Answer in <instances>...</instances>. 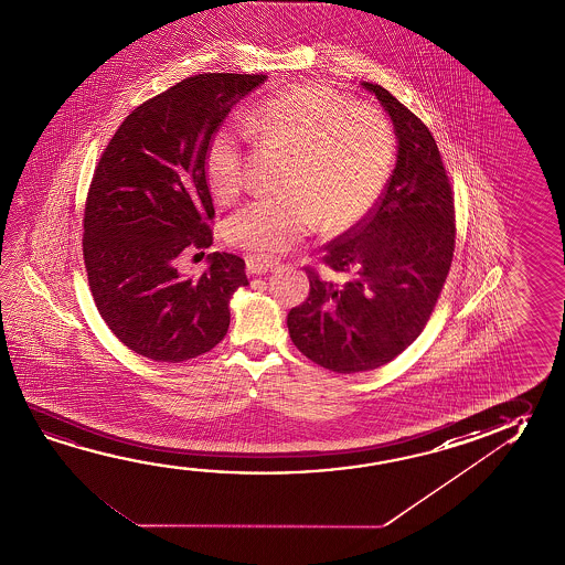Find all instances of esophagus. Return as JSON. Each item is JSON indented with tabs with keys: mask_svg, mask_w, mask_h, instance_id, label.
<instances>
[{
	"mask_svg": "<svg viewBox=\"0 0 565 565\" xmlns=\"http://www.w3.org/2000/svg\"><path fill=\"white\" fill-rule=\"evenodd\" d=\"M279 264V258H271V256H264V254H252L246 258V269L252 276H259L266 274L269 269L276 268Z\"/></svg>",
	"mask_w": 565,
	"mask_h": 565,
	"instance_id": "esophagus-1",
	"label": "esophagus"
}]
</instances>
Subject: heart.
I'll return each instance as SVG.
<instances>
[{
  "label": "heart",
  "mask_w": 565,
  "mask_h": 565,
  "mask_svg": "<svg viewBox=\"0 0 565 565\" xmlns=\"http://www.w3.org/2000/svg\"><path fill=\"white\" fill-rule=\"evenodd\" d=\"M248 131H218L206 153V181L218 203L246 186L252 149L287 156L279 191L232 214L224 238L232 246L276 254L309 232L341 234L376 204L398 158L388 114L359 104L324 84H297L271 94L250 111Z\"/></svg>",
  "instance_id": "1"
}]
</instances>
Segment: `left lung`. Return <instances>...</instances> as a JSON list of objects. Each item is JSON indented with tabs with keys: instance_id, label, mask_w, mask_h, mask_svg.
I'll return each instance as SVG.
<instances>
[{
	"instance_id": "obj_1",
	"label": "left lung",
	"mask_w": 565,
	"mask_h": 565,
	"mask_svg": "<svg viewBox=\"0 0 565 565\" xmlns=\"http://www.w3.org/2000/svg\"><path fill=\"white\" fill-rule=\"evenodd\" d=\"M376 94L398 136V161L369 214L306 266L309 296L287 313L289 337L309 361L339 374L394 361L424 331L455 252V199L431 131L380 84Z\"/></svg>"
}]
</instances>
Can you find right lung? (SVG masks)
<instances>
[{
    "mask_svg": "<svg viewBox=\"0 0 565 565\" xmlns=\"http://www.w3.org/2000/svg\"><path fill=\"white\" fill-rule=\"evenodd\" d=\"M266 75L204 73L139 104L104 148L84 204L83 256L98 313L128 349L183 362L214 349L244 259L214 252L183 278L177 258L213 244L206 153L232 106Z\"/></svg>",
    "mask_w": 565,
    "mask_h": 565,
    "instance_id": "right-lung-1",
    "label": "right lung"
}]
</instances>
